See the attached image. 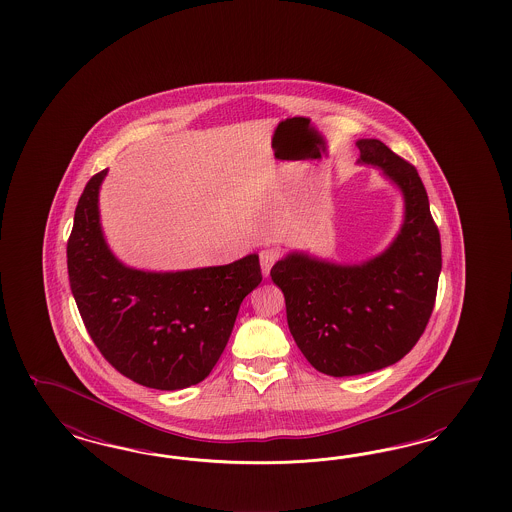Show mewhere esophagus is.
<instances>
[{"mask_svg": "<svg viewBox=\"0 0 512 512\" xmlns=\"http://www.w3.org/2000/svg\"><path fill=\"white\" fill-rule=\"evenodd\" d=\"M259 259H261V270H263L264 278L270 276V268L274 266V263L279 259V249L276 248H264L259 253Z\"/></svg>", "mask_w": 512, "mask_h": 512, "instance_id": "34e87169", "label": "esophagus"}]
</instances>
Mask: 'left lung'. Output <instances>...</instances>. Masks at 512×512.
<instances>
[{
    "mask_svg": "<svg viewBox=\"0 0 512 512\" xmlns=\"http://www.w3.org/2000/svg\"><path fill=\"white\" fill-rule=\"evenodd\" d=\"M357 146L358 165L375 167L402 193L400 231L360 263L289 251L270 270L298 349L317 372L334 377L405 357L428 325L441 274V240L419 172L381 140L358 139Z\"/></svg>",
    "mask_w": 512,
    "mask_h": 512,
    "instance_id": "1",
    "label": "left lung"
}]
</instances>
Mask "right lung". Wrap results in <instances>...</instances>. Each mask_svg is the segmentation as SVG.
I'll return each mask as SVG.
<instances>
[{
    "instance_id": "obj_1",
    "label": "right lung",
    "mask_w": 512,
    "mask_h": 512,
    "mask_svg": "<svg viewBox=\"0 0 512 512\" xmlns=\"http://www.w3.org/2000/svg\"><path fill=\"white\" fill-rule=\"evenodd\" d=\"M84 187L67 242V270L80 317L101 355L142 387L201 383L231 338L240 304L261 283L259 255L176 272L122 263L101 227L99 189Z\"/></svg>"
}]
</instances>
